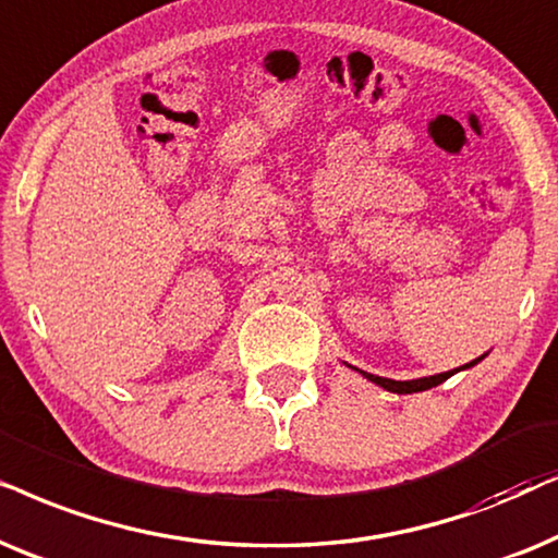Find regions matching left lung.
Instances as JSON below:
<instances>
[{
	"mask_svg": "<svg viewBox=\"0 0 558 558\" xmlns=\"http://www.w3.org/2000/svg\"><path fill=\"white\" fill-rule=\"evenodd\" d=\"M485 360V354L477 356V360H472L470 365H462L457 369H449V373H441V375H430V377H418V380H390V377H377V375H369V373H360L367 377V380H373L375 385H380V388L390 390V392H398V396H405V392H421V390H428V388H436V385H441L444 380H449L451 375L459 373V369H470L477 365V362Z\"/></svg>",
	"mask_w": 558,
	"mask_h": 558,
	"instance_id": "1",
	"label": "left lung"
}]
</instances>
